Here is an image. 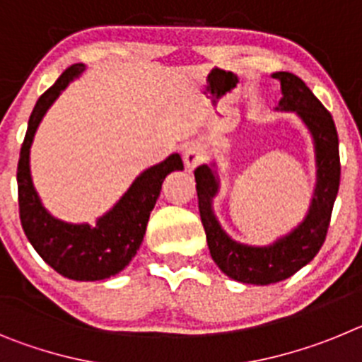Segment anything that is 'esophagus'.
I'll return each mask as SVG.
<instances>
[{
  "label": "esophagus",
  "instance_id": "1",
  "mask_svg": "<svg viewBox=\"0 0 362 362\" xmlns=\"http://www.w3.org/2000/svg\"><path fill=\"white\" fill-rule=\"evenodd\" d=\"M185 165H187L188 170H194L197 165L204 161V152L199 145H190L187 146V150L183 152Z\"/></svg>",
  "mask_w": 362,
  "mask_h": 362
}]
</instances>
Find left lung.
<instances>
[{"instance_id": "left-lung-1", "label": "left lung", "mask_w": 362, "mask_h": 362, "mask_svg": "<svg viewBox=\"0 0 362 362\" xmlns=\"http://www.w3.org/2000/svg\"><path fill=\"white\" fill-rule=\"evenodd\" d=\"M274 78L279 79L283 90L281 110L297 112L315 143L317 185L306 219L270 246H246L232 241L212 212V197L217 192L212 168L203 165L194 170L201 223L214 263L228 277L248 284H272L288 279L317 255L328 233L341 181L339 137L332 114L300 78L290 72H276Z\"/></svg>"}]
</instances>
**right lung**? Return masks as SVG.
Masks as SVG:
<instances>
[{"mask_svg": "<svg viewBox=\"0 0 362 362\" xmlns=\"http://www.w3.org/2000/svg\"><path fill=\"white\" fill-rule=\"evenodd\" d=\"M83 69L81 63L69 66L37 99L32 110L18 161V203L25 235L45 263L69 279L101 281L119 274L132 261L143 241L163 181L170 172L183 170V161L179 153H172L168 159L143 172L95 226L69 225L50 216L32 185L28 166L30 145L45 112Z\"/></svg>", "mask_w": 362, "mask_h": 362, "instance_id": "right-lung-1", "label": "right lung"}]
</instances>
